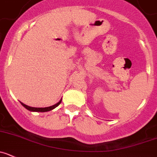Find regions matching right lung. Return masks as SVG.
Here are the masks:
<instances>
[{
    "label": "right lung",
    "mask_w": 157,
    "mask_h": 157,
    "mask_svg": "<svg viewBox=\"0 0 157 157\" xmlns=\"http://www.w3.org/2000/svg\"><path fill=\"white\" fill-rule=\"evenodd\" d=\"M61 101H62V99H61L58 102V103H56V105H52V106H50V107H46V108H34V107H30V106H28V105H25L24 103H22V102H21V104L22 105V106H24L25 108H26V109L29 110V111H31V112H49V111H51V110L54 109L55 108H56L57 106H58L59 104L61 103Z\"/></svg>",
    "instance_id": "add662e5"
}]
</instances>
